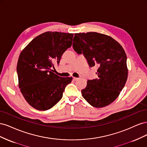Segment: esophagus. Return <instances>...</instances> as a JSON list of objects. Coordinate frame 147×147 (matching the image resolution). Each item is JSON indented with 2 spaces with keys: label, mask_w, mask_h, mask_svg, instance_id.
<instances>
[{
  "label": "esophagus",
  "mask_w": 147,
  "mask_h": 147,
  "mask_svg": "<svg viewBox=\"0 0 147 147\" xmlns=\"http://www.w3.org/2000/svg\"><path fill=\"white\" fill-rule=\"evenodd\" d=\"M73 80L74 81H77L78 80V78H75V77H73Z\"/></svg>",
  "instance_id": "34e87169"
}]
</instances>
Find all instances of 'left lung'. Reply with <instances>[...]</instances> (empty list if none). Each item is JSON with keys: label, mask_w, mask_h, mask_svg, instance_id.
Masks as SVG:
<instances>
[{"label": "left lung", "mask_w": 147, "mask_h": 147, "mask_svg": "<svg viewBox=\"0 0 147 147\" xmlns=\"http://www.w3.org/2000/svg\"><path fill=\"white\" fill-rule=\"evenodd\" d=\"M73 48L83 54L90 67H98L96 79L88 80L82 90L83 98L92 107H104L116 99L127 78V56L115 40L97 32L75 34Z\"/></svg>", "instance_id": "8db88e82"}]
</instances>
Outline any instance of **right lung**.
<instances>
[{"mask_svg":"<svg viewBox=\"0 0 147 147\" xmlns=\"http://www.w3.org/2000/svg\"><path fill=\"white\" fill-rule=\"evenodd\" d=\"M73 34L44 32L34 38L21 51L17 64L19 88L29 104L45 111L63 97L72 77H61L52 72L62 55L72 46Z\"/></svg>","mask_w":147,"mask_h":147,"instance_id":"obj_1","label":"right lung"}]
</instances>
